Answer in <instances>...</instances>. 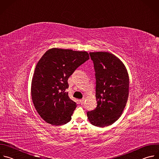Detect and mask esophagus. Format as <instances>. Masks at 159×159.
I'll use <instances>...</instances> for the list:
<instances>
[{
	"label": "esophagus",
	"instance_id": "obj_1",
	"mask_svg": "<svg viewBox=\"0 0 159 159\" xmlns=\"http://www.w3.org/2000/svg\"><path fill=\"white\" fill-rule=\"evenodd\" d=\"M80 103H81V105L84 104V98H83V99L80 100Z\"/></svg>",
	"mask_w": 159,
	"mask_h": 159
}]
</instances>
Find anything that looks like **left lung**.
I'll return each mask as SVG.
<instances>
[{
    "instance_id": "1",
    "label": "left lung",
    "mask_w": 159,
    "mask_h": 159,
    "mask_svg": "<svg viewBox=\"0 0 159 159\" xmlns=\"http://www.w3.org/2000/svg\"><path fill=\"white\" fill-rule=\"evenodd\" d=\"M96 78L97 107L87 112L90 123L105 127L121 115L128 100L129 77L123 63L107 52H89Z\"/></svg>"
}]
</instances>
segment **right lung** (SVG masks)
Instances as JSON below:
<instances>
[{
	"label": "right lung",
	"instance_id": "obj_1",
	"mask_svg": "<svg viewBox=\"0 0 159 159\" xmlns=\"http://www.w3.org/2000/svg\"><path fill=\"white\" fill-rule=\"evenodd\" d=\"M89 59L86 51L52 48L47 51L36 66L31 95L40 116L52 125H62L71 119L76 103L68 97V80L75 70Z\"/></svg>",
	"mask_w": 159,
	"mask_h": 159
}]
</instances>
